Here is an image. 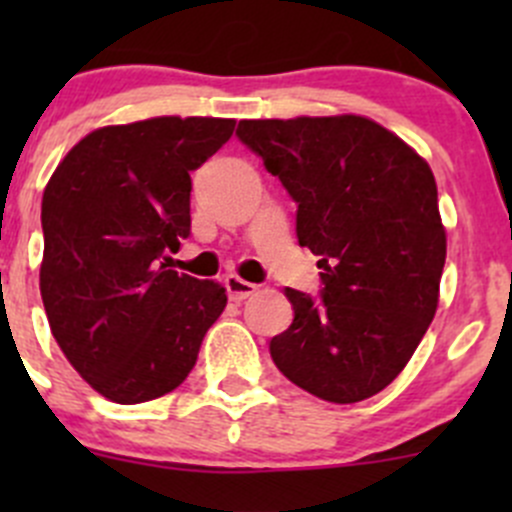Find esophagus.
I'll return each instance as SVG.
<instances>
[{
	"label": "esophagus",
	"mask_w": 512,
	"mask_h": 512,
	"mask_svg": "<svg viewBox=\"0 0 512 512\" xmlns=\"http://www.w3.org/2000/svg\"><path fill=\"white\" fill-rule=\"evenodd\" d=\"M225 289H227V297L232 299V302H242V299L250 297L252 292H255V285L252 282H245L242 277L237 275H227L225 277Z\"/></svg>",
	"instance_id": "1"
}]
</instances>
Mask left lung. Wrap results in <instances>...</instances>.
Segmentation results:
<instances>
[{"label":"left lung","instance_id":"left-lung-1","mask_svg":"<svg viewBox=\"0 0 512 512\" xmlns=\"http://www.w3.org/2000/svg\"><path fill=\"white\" fill-rule=\"evenodd\" d=\"M237 138L297 203L319 299L285 287L294 319L270 354L292 384L354 404L391 384L438 307L446 230L428 163L361 116L240 121Z\"/></svg>","mask_w":512,"mask_h":512}]
</instances>
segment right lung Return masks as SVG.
I'll return each mask as SVG.
<instances>
[{"label":"right lung","instance_id":"add662e5","mask_svg":"<svg viewBox=\"0 0 512 512\" xmlns=\"http://www.w3.org/2000/svg\"><path fill=\"white\" fill-rule=\"evenodd\" d=\"M230 118L106 126L81 138L41 200V299L51 334L116 404L158 399L185 381L225 287L168 270L190 235V173L230 141Z\"/></svg>","mask_w":512,"mask_h":512}]
</instances>
